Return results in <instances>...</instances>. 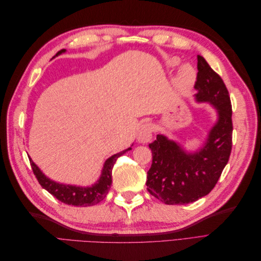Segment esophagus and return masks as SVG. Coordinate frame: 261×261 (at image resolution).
<instances>
[{
    "label": "esophagus",
    "instance_id": "esophagus-1",
    "mask_svg": "<svg viewBox=\"0 0 261 261\" xmlns=\"http://www.w3.org/2000/svg\"><path fill=\"white\" fill-rule=\"evenodd\" d=\"M152 138V125L143 123L139 125L137 130V141L140 144H147Z\"/></svg>",
    "mask_w": 261,
    "mask_h": 261
}]
</instances>
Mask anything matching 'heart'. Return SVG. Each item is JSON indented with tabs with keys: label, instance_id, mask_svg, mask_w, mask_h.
I'll return each instance as SVG.
<instances>
[{
	"label": "heart",
	"instance_id": "b5f03b06",
	"mask_svg": "<svg viewBox=\"0 0 261 261\" xmlns=\"http://www.w3.org/2000/svg\"><path fill=\"white\" fill-rule=\"evenodd\" d=\"M179 59L178 58H171L168 60L167 65L169 68H174L179 65ZM196 80V73L192 66L183 65L175 77V87L178 91H185L191 88Z\"/></svg>",
	"mask_w": 261,
	"mask_h": 261
}]
</instances>
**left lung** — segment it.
<instances>
[{
	"instance_id": "1",
	"label": "left lung",
	"mask_w": 261,
	"mask_h": 261,
	"mask_svg": "<svg viewBox=\"0 0 261 261\" xmlns=\"http://www.w3.org/2000/svg\"><path fill=\"white\" fill-rule=\"evenodd\" d=\"M198 74L195 100L210 103L217 122L209 129L201 147L187 150L163 134L149 144L152 164L147 172L148 192L167 204H186L208 195L222 173L232 149V106L226 87L207 61L197 57Z\"/></svg>"
}]
</instances>
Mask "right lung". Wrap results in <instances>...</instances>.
Listing matches in <instances>:
<instances>
[{
    "mask_svg": "<svg viewBox=\"0 0 261 261\" xmlns=\"http://www.w3.org/2000/svg\"><path fill=\"white\" fill-rule=\"evenodd\" d=\"M65 51V49L59 51L57 53V57L64 53ZM132 147L123 150L121 152L115 153L112 156H110L109 159H107L103 164V169L101 171L99 179L91 186H77L59 183V181H55L43 174L42 171L39 169L38 165L33 161L31 158H29V161L39 184L45 191H48L51 195H53L55 198L66 204H70V206L88 207L97 204L101 200L105 199V197L109 193L110 187H111L112 184V169L117 158L121 156L125 152H127Z\"/></svg>",
    "mask_w": 261,
    "mask_h": 261,
    "instance_id": "right-lung-1",
    "label": "right lung"
}]
</instances>
